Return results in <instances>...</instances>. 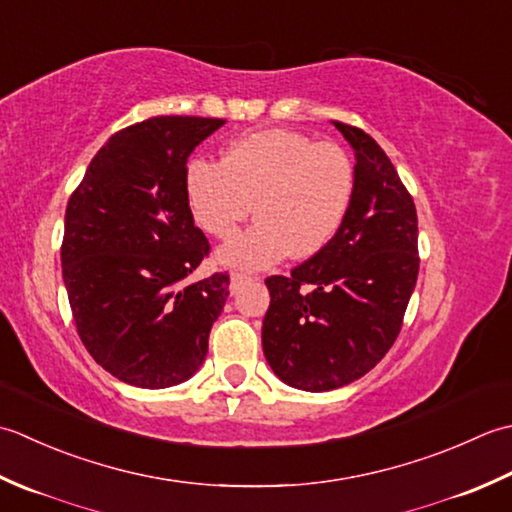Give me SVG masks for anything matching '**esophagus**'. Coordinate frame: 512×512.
<instances>
[{"label":"esophagus","mask_w":512,"mask_h":512,"mask_svg":"<svg viewBox=\"0 0 512 512\" xmlns=\"http://www.w3.org/2000/svg\"><path fill=\"white\" fill-rule=\"evenodd\" d=\"M245 280H247V276L245 274H238V271H234V274L229 276V289H232V294H236L238 287H241Z\"/></svg>","instance_id":"34e87169"}]
</instances>
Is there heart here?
Returning a JSON list of instances; mask_svg holds the SVG:
<instances>
[{"mask_svg": "<svg viewBox=\"0 0 512 512\" xmlns=\"http://www.w3.org/2000/svg\"><path fill=\"white\" fill-rule=\"evenodd\" d=\"M353 187L356 172L340 145L280 128L245 134L221 163L194 159L185 170L192 218L214 238H234L256 210L258 223L218 252V263L241 269L322 252L347 218Z\"/></svg>", "mask_w": 512, "mask_h": 512, "instance_id": "b5f03b06", "label": "heart"}]
</instances>
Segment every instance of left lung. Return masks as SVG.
I'll list each match as a JSON object with an SVG mask.
<instances>
[{
	"instance_id": "left-lung-1",
	"label": "left lung",
	"mask_w": 512,
	"mask_h": 512,
	"mask_svg": "<svg viewBox=\"0 0 512 512\" xmlns=\"http://www.w3.org/2000/svg\"><path fill=\"white\" fill-rule=\"evenodd\" d=\"M333 125L356 154L347 218L291 276L265 280V358L285 384L311 393L351 384L387 356L420 269L415 205L389 156L364 130Z\"/></svg>"
}]
</instances>
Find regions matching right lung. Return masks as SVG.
I'll return each mask as SVG.
<instances>
[{
    "instance_id": "add662e5",
    "label": "right lung",
    "mask_w": 512,
    "mask_h": 512,
    "mask_svg": "<svg viewBox=\"0 0 512 512\" xmlns=\"http://www.w3.org/2000/svg\"><path fill=\"white\" fill-rule=\"evenodd\" d=\"M223 123L152 117L119 130L68 201L61 271L77 333L132 387L192 378L229 296L227 274L185 283L210 254L187 205V156Z\"/></svg>"
}]
</instances>
